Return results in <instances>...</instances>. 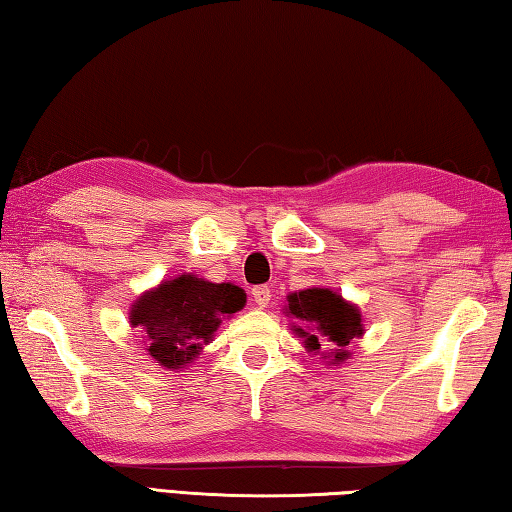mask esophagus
Masks as SVG:
<instances>
[{
  "mask_svg": "<svg viewBox=\"0 0 512 512\" xmlns=\"http://www.w3.org/2000/svg\"><path fill=\"white\" fill-rule=\"evenodd\" d=\"M250 295H253L255 304L259 306V309H264V306H268V302H271V286H255L253 291H250Z\"/></svg>",
  "mask_w": 512,
  "mask_h": 512,
  "instance_id": "esophagus-1",
  "label": "esophagus"
}]
</instances>
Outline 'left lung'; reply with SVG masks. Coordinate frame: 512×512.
Segmentation results:
<instances>
[{
  "mask_svg": "<svg viewBox=\"0 0 512 512\" xmlns=\"http://www.w3.org/2000/svg\"><path fill=\"white\" fill-rule=\"evenodd\" d=\"M286 313L311 324V329L293 327V331L304 338L309 351L318 353L322 347H329V356L324 353V358H329L331 365L345 362L351 356L347 351L349 342L365 331L358 306L342 300V295L333 293L331 288H304L300 293H291Z\"/></svg>",
  "mask_w": 512,
  "mask_h": 512,
  "instance_id": "1",
  "label": "left lung"
}]
</instances>
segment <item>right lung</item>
Listing matches in <instances>:
<instances>
[{"label":"right lung","mask_w":512,"mask_h":512,"mask_svg":"<svg viewBox=\"0 0 512 512\" xmlns=\"http://www.w3.org/2000/svg\"><path fill=\"white\" fill-rule=\"evenodd\" d=\"M244 304V288L230 282L212 284L188 273L138 297L129 322L143 331L154 360L167 369H183L212 340L221 320L244 309Z\"/></svg>","instance_id":"1"}]
</instances>
